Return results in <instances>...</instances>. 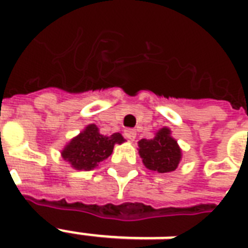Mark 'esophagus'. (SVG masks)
Here are the masks:
<instances>
[{
  "instance_id": "esophagus-1",
  "label": "esophagus",
  "mask_w": 248,
  "mask_h": 248,
  "mask_svg": "<svg viewBox=\"0 0 248 248\" xmlns=\"http://www.w3.org/2000/svg\"><path fill=\"white\" fill-rule=\"evenodd\" d=\"M136 136H137V133H136L135 129H125V131H124V137H125L128 141H135Z\"/></svg>"
}]
</instances>
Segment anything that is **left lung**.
<instances>
[{"label": "left lung", "mask_w": 248, "mask_h": 248, "mask_svg": "<svg viewBox=\"0 0 248 248\" xmlns=\"http://www.w3.org/2000/svg\"><path fill=\"white\" fill-rule=\"evenodd\" d=\"M140 157L146 169L157 172H171L176 170L182 159L179 145L171 137L169 128H162L154 139H142L139 141Z\"/></svg>", "instance_id": "left-lung-1"}]
</instances>
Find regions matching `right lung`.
<instances>
[{
	"label": "right lung",
	"mask_w": 248,
	"mask_h": 248,
	"mask_svg": "<svg viewBox=\"0 0 248 248\" xmlns=\"http://www.w3.org/2000/svg\"><path fill=\"white\" fill-rule=\"evenodd\" d=\"M125 140L120 133L103 136L95 124H90L73 140H70L61 155L76 170L89 171L111 155L115 144H123Z\"/></svg>",
	"instance_id": "right-lung-1"
}]
</instances>
